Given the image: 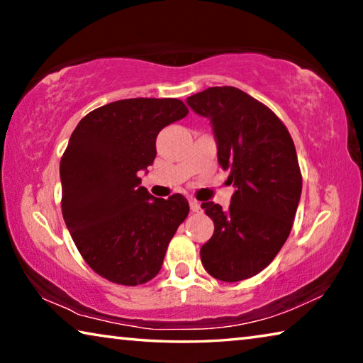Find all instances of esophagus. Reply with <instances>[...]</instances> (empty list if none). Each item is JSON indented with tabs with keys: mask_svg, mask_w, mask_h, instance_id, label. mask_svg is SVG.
I'll use <instances>...</instances> for the list:
<instances>
[{
	"mask_svg": "<svg viewBox=\"0 0 363 363\" xmlns=\"http://www.w3.org/2000/svg\"><path fill=\"white\" fill-rule=\"evenodd\" d=\"M190 210H192V213H199V211L201 210L200 201H196V200H190Z\"/></svg>",
	"mask_w": 363,
	"mask_h": 363,
	"instance_id": "obj_1",
	"label": "esophagus"
}]
</instances>
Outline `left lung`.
I'll return each mask as SVG.
<instances>
[{"label":"left lung","mask_w":363,"mask_h":363,"mask_svg":"<svg viewBox=\"0 0 363 363\" xmlns=\"http://www.w3.org/2000/svg\"><path fill=\"white\" fill-rule=\"evenodd\" d=\"M187 104L211 120L219 164L237 187L227 211L201 203L214 223L201 264L218 280L250 279L274 261L291 232L303 189L294 143L272 110L233 86L208 88Z\"/></svg>","instance_id":"8db88e82"}]
</instances>
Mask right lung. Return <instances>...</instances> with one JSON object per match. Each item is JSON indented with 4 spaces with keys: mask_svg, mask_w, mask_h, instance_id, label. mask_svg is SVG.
I'll return each mask as SVG.
<instances>
[{
    "mask_svg": "<svg viewBox=\"0 0 363 363\" xmlns=\"http://www.w3.org/2000/svg\"><path fill=\"white\" fill-rule=\"evenodd\" d=\"M187 113L173 97L110 102L83 116L60 158L67 229L86 264L112 284L155 277L187 218L186 196L155 199L138 176L155 160L158 133Z\"/></svg>",
    "mask_w": 363,
    "mask_h": 363,
    "instance_id": "1",
    "label": "right lung"
}]
</instances>
